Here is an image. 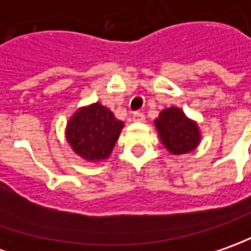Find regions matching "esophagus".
Here are the masks:
<instances>
[{
  "label": "esophagus",
  "instance_id": "1",
  "mask_svg": "<svg viewBox=\"0 0 251 251\" xmlns=\"http://www.w3.org/2000/svg\"><path fill=\"white\" fill-rule=\"evenodd\" d=\"M132 119H133V122H144L146 117L143 115L142 112H134L132 115Z\"/></svg>",
  "mask_w": 251,
  "mask_h": 251
}]
</instances>
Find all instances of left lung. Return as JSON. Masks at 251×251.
Instances as JSON below:
<instances>
[{
	"label": "left lung",
	"instance_id": "obj_1",
	"mask_svg": "<svg viewBox=\"0 0 251 251\" xmlns=\"http://www.w3.org/2000/svg\"><path fill=\"white\" fill-rule=\"evenodd\" d=\"M154 122L161 142L174 155L193 151L200 143L201 136L197 124L177 107L162 109Z\"/></svg>",
	"mask_w": 251,
	"mask_h": 251
}]
</instances>
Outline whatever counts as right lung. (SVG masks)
Listing matches in <instances>:
<instances>
[{
    "instance_id": "1",
    "label": "right lung",
    "mask_w": 251,
    "mask_h": 251,
    "mask_svg": "<svg viewBox=\"0 0 251 251\" xmlns=\"http://www.w3.org/2000/svg\"><path fill=\"white\" fill-rule=\"evenodd\" d=\"M124 122L100 102L79 108L66 124V140L79 157L89 162L108 158Z\"/></svg>"
}]
</instances>
